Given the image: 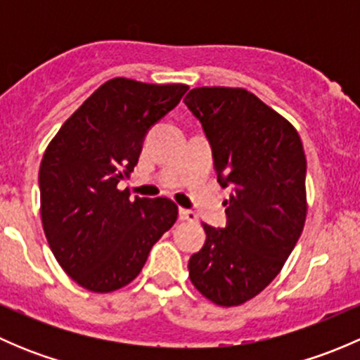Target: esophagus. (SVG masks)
Listing matches in <instances>:
<instances>
[{"label": "esophagus", "mask_w": 360, "mask_h": 360, "mask_svg": "<svg viewBox=\"0 0 360 360\" xmlns=\"http://www.w3.org/2000/svg\"><path fill=\"white\" fill-rule=\"evenodd\" d=\"M179 219L191 221V223H193V221L198 219V216L193 212V210H188V209H183V207H181V209H179Z\"/></svg>", "instance_id": "obj_1"}]
</instances>
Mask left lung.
Instances as JSON below:
<instances>
[{
  "label": "left lung",
  "mask_w": 360,
  "mask_h": 360,
  "mask_svg": "<svg viewBox=\"0 0 360 360\" xmlns=\"http://www.w3.org/2000/svg\"><path fill=\"white\" fill-rule=\"evenodd\" d=\"M210 141L226 228L203 223L207 240L190 257L191 284L219 307L257 296L284 266L307 219V158L281 112L238 86H197L184 97Z\"/></svg>",
  "instance_id": "8db88e82"
}]
</instances>
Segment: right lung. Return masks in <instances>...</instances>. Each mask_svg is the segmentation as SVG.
Instances as JSON below:
<instances>
[{"label":"right lung","mask_w":360,"mask_h":360,"mask_svg":"<svg viewBox=\"0 0 360 360\" xmlns=\"http://www.w3.org/2000/svg\"><path fill=\"white\" fill-rule=\"evenodd\" d=\"M188 85L112 78L64 122L39 165V212L63 270L92 292L125 288L177 219L170 198L130 200L129 177L148 129L179 104Z\"/></svg>","instance_id":"1"}]
</instances>
